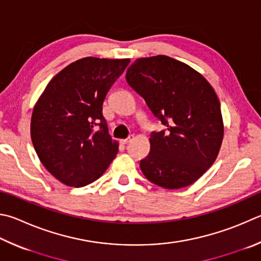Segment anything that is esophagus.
<instances>
[{
  "mask_svg": "<svg viewBox=\"0 0 261 261\" xmlns=\"http://www.w3.org/2000/svg\"><path fill=\"white\" fill-rule=\"evenodd\" d=\"M134 138H135V137L134 136H129V137H127V138L126 139H122L121 140V143L123 144V145H126L127 143H130V141H132V140H134Z\"/></svg>",
  "mask_w": 261,
  "mask_h": 261,
  "instance_id": "obj_1",
  "label": "esophagus"
}]
</instances>
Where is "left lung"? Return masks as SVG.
Listing matches in <instances>:
<instances>
[{
	"instance_id": "left-lung-1",
	"label": "left lung",
	"mask_w": 261,
	"mask_h": 261,
	"mask_svg": "<svg viewBox=\"0 0 261 261\" xmlns=\"http://www.w3.org/2000/svg\"><path fill=\"white\" fill-rule=\"evenodd\" d=\"M125 77L165 126L150 134V151L140 161L144 176L164 188L189 186L215 162L224 137L215 90L196 70L167 56L137 59Z\"/></svg>"
}]
</instances>
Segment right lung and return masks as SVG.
I'll list each match as a JSON object with an SVG mask.
<instances>
[{"mask_svg": "<svg viewBox=\"0 0 261 261\" xmlns=\"http://www.w3.org/2000/svg\"><path fill=\"white\" fill-rule=\"evenodd\" d=\"M130 59L93 57L51 80L33 111L32 141L46 170L67 186L83 187L106 171L118 143L108 132L102 103Z\"/></svg>", "mask_w": 261, "mask_h": 261, "instance_id": "right-lung-1", "label": "right lung"}]
</instances>
